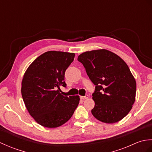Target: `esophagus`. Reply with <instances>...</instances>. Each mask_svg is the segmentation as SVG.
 I'll use <instances>...</instances> for the list:
<instances>
[{
	"label": "esophagus",
	"mask_w": 152,
	"mask_h": 152,
	"mask_svg": "<svg viewBox=\"0 0 152 152\" xmlns=\"http://www.w3.org/2000/svg\"><path fill=\"white\" fill-rule=\"evenodd\" d=\"M88 98H89L88 95H86V96H80V99H87Z\"/></svg>",
	"instance_id": "obj_1"
}]
</instances>
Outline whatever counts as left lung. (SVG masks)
Here are the masks:
<instances>
[{"instance_id":"obj_1","label":"left lung","mask_w":152,"mask_h":152,"mask_svg":"<svg viewBox=\"0 0 152 152\" xmlns=\"http://www.w3.org/2000/svg\"><path fill=\"white\" fill-rule=\"evenodd\" d=\"M78 60L95 85L93 115L106 124L121 120L133 108L136 96V81L127 64L105 49L86 51Z\"/></svg>"}]
</instances>
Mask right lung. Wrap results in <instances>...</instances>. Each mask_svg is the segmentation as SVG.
<instances>
[{
    "instance_id": "1",
    "label": "right lung",
    "mask_w": 152,
    "mask_h": 152,
    "mask_svg": "<svg viewBox=\"0 0 152 152\" xmlns=\"http://www.w3.org/2000/svg\"><path fill=\"white\" fill-rule=\"evenodd\" d=\"M74 53L49 51L32 63L23 77L21 95L30 115L38 124L56 128L72 117L80 96H64L65 70L74 61Z\"/></svg>"
}]
</instances>
